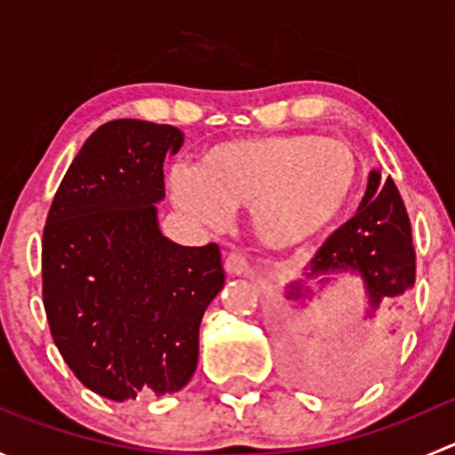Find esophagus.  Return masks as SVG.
<instances>
[{"label": "esophagus", "instance_id": "1", "mask_svg": "<svg viewBox=\"0 0 455 455\" xmlns=\"http://www.w3.org/2000/svg\"><path fill=\"white\" fill-rule=\"evenodd\" d=\"M224 270H227L228 275H249L251 264L244 255L228 253L227 259H224Z\"/></svg>", "mask_w": 455, "mask_h": 455}]
</instances>
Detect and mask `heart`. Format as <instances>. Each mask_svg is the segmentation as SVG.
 <instances>
[{"instance_id": "obj_1", "label": "heart", "mask_w": 455, "mask_h": 455, "mask_svg": "<svg viewBox=\"0 0 455 455\" xmlns=\"http://www.w3.org/2000/svg\"><path fill=\"white\" fill-rule=\"evenodd\" d=\"M359 178L350 145L295 132L215 142L196 160L194 176L173 173L169 189L180 209L204 224L249 206L255 240L270 251H291L339 222Z\"/></svg>"}]
</instances>
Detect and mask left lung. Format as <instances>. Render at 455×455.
<instances>
[{
	"label": "left lung",
	"mask_w": 455,
	"mask_h": 455,
	"mask_svg": "<svg viewBox=\"0 0 455 455\" xmlns=\"http://www.w3.org/2000/svg\"><path fill=\"white\" fill-rule=\"evenodd\" d=\"M339 273L359 275L368 299L365 316L370 319L380 308L383 315L401 308L398 299L414 288L416 253L410 218L394 180H383L379 169L370 172L368 191L355 218L323 242L306 266L304 279L288 283L286 299L306 306V299L315 295L308 286L310 279H316L323 288Z\"/></svg>",
	"instance_id": "1"
}]
</instances>
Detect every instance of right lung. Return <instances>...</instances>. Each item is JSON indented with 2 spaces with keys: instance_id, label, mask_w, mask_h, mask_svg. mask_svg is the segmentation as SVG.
I'll use <instances>...</instances> for the list:
<instances>
[{
  "instance_id": "1",
  "label": "right lung",
  "mask_w": 455,
  "mask_h": 455,
  "mask_svg": "<svg viewBox=\"0 0 455 455\" xmlns=\"http://www.w3.org/2000/svg\"><path fill=\"white\" fill-rule=\"evenodd\" d=\"M182 142L173 125L105 123L75 156L45 220L50 332L76 379L109 401L185 387L202 315L224 286L218 244L180 246L158 227L164 156Z\"/></svg>"
}]
</instances>
